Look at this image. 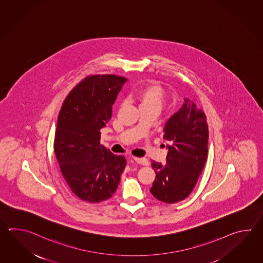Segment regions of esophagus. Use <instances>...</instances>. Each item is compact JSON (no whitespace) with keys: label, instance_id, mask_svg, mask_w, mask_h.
I'll list each match as a JSON object with an SVG mask.
<instances>
[{"label":"esophagus","instance_id":"34e87169","mask_svg":"<svg viewBox=\"0 0 263 263\" xmlns=\"http://www.w3.org/2000/svg\"><path fill=\"white\" fill-rule=\"evenodd\" d=\"M133 160H134V162L141 164V165H148L149 164L148 160L145 159V158H134Z\"/></svg>","mask_w":263,"mask_h":263}]
</instances>
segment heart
Returning <instances> with one entry per match:
<instances>
[{"mask_svg": "<svg viewBox=\"0 0 263 263\" xmlns=\"http://www.w3.org/2000/svg\"><path fill=\"white\" fill-rule=\"evenodd\" d=\"M134 98L140 108H156L161 110L164 100L162 87L157 84H145L135 91Z\"/></svg>", "mask_w": 263, "mask_h": 263, "instance_id": "b5f03b06", "label": "heart"}]
</instances>
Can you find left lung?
Masks as SVG:
<instances>
[{
  "instance_id": "left-lung-1",
  "label": "left lung",
  "mask_w": 263,
  "mask_h": 263,
  "mask_svg": "<svg viewBox=\"0 0 263 263\" xmlns=\"http://www.w3.org/2000/svg\"><path fill=\"white\" fill-rule=\"evenodd\" d=\"M167 156L165 165L152 162L156 173L151 193L160 201L173 204L195 188L208 156L209 129L205 112L189 99L172 115L163 128Z\"/></svg>"
}]
</instances>
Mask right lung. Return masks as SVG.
I'll return each mask as SVG.
<instances>
[{
  "label": "right lung",
  "mask_w": 263,
  "mask_h": 263,
  "mask_svg": "<svg viewBox=\"0 0 263 263\" xmlns=\"http://www.w3.org/2000/svg\"><path fill=\"white\" fill-rule=\"evenodd\" d=\"M127 79L93 75L67 95L58 116L54 153L62 175L74 195L89 203L116 193L126 158L100 145L101 129L112 118V107Z\"/></svg>",
  "instance_id": "add662e5"
}]
</instances>
